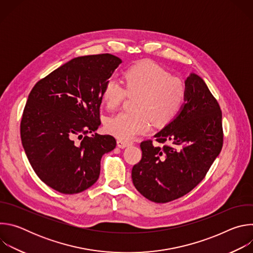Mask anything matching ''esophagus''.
<instances>
[{
    "label": "esophagus",
    "mask_w": 253,
    "mask_h": 253,
    "mask_svg": "<svg viewBox=\"0 0 253 253\" xmlns=\"http://www.w3.org/2000/svg\"><path fill=\"white\" fill-rule=\"evenodd\" d=\"M131 144H132L131 142H128V141H125V140H121V139L117 140V146L120 147V148H126V147L130 146Z\"/></svg>",
    "instance_id": "obj_1"
}]
</instances>
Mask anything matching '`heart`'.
Instances as JSON below:
<instances>
[{"label": "heart", "instance_id": "1", "mask_svg": "<svg viewBox=\"0 0 253 253\" xmlns=\"http://www.w3.org/2000/svg\"><path fill=\"white\" fill-rule=\"evenodd\" d=\"M125 89L115 79L106 81L102 99L113 110L129 95H138L136 112H120L107 119L106 130L121 140H131L151 128V119L157 124L171 121L181 109L185 98L184 83L151 62L139 63L126 71Z\"/></svg>", "mask_w": 253, "mask_h": 253}]
</instances>
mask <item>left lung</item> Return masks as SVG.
<instances>
[{"label":"left lung","instance_id":"obj_1","mask_svg":"<svg viewBox=\"0 0 253 253\" xmlns=\"http://www.w3.org/2000/svg\"><path fill=\"white\" fill-rule=\"evenodd\" d=\"M140 144L142 159L132 168L135 188L145 198L166 203L197 186L222 149V113L203 79L191 73L185 80L184 103L178 114Z\"/></svg>","mask_w":253,"mask_h":253}]
</instances>
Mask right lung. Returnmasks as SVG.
<instances>
[{
	"label": "right lung",
	"instance_id": "right-lung-1",
	"mask_svg": "<svg viewBox=\"0 0 253 253\" xmlns=\"http://www.w3.org/2000/svg\"><path fill=\"white\" fill-rule=\"evenodd\" d=\"M121 63L111 54L74 58L29 94L22 144L36 174L56 191L74 194L91 187L99 178L102 156L116 147L111 135L87 134L101 124L102 89Z\"/></svg>",
	"mask_w": 253,
	"mask_h": 253
}]
</instances>
